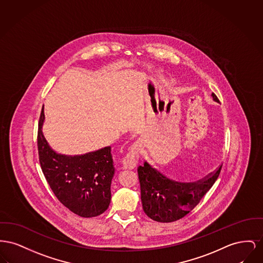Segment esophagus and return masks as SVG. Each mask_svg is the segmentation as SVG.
Returning <instances> with one entry per match:
<instances>
[{
	"instance_id": "obj_1",
	"label": "esophagus",
	"mask_w": 263,
	"mask_h": 263,
	"mask_svg": "<svg viewBox=\"0 0 263 263\" xmlns=\"http://www.w3.org/2000/svg\"><path fill=\"white\" fill-rule=\"evenodd\" d=\"M140 151H141V144L138 141L135 142L129 147V151L123 160V166L125 169H134L136 166L138 165Z\"/></svg>"
}]
</instances>
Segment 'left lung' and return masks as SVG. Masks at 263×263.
<instances>
[{"label":"left lung","instance_id":"1","mask_svg":"<svg viewBox=\"0 0 263 263\" xmlns=\"http://www.w3.org/2000/svg\"><path fill=\"white\" fill-rule=\"evenodd\" d=\"M214 101L219 102L213 93ZM222 165V164H221ZM221 165L203 179L183 183L169 178L144 162L138 168L141 203L144 213L153 221L171 222L189 214L218 179Z\"/></svg>","mask_w":263,"mask_h":263}]
</instances>
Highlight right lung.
Wrapping results in <instances>:
<instances>
[{
    "label": "right lung",
    "mask_w": 263,
    "mask_h": 263,
    "mask_svg": "<svg viewBox=\"0 0 263 263\" xmlns=\"http://www.w3.org/2000/svg\"><path fill=\"white\" fill-rule=\"evenodd\" d=\"M42 108L37 129L39 158L43 175L59 202L74 214L92 218L103 214L111 202L115 166L111 146L83 155L56 153L42 134Z\"/></svg>",
    "instance_id": "add662e5"
}]
</instances>
